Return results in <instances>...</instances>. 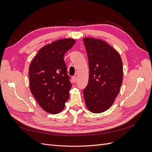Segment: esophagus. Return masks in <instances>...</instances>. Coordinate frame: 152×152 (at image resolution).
Instances as JSON below:
<instances>
[{
	"label": "esophagus",
	"mask_w": 152,
	"mask_h": 152,
	"mask_svg": "<svg viewBox=\"0 0 152 152\" xmlns=\"http://www.w3.org/2000/svg\"><path fill=\"white\" fill-rule=\"evenodd\" d=\"M77 80V77L76 76H73L72 77V82H73V83H75Z\"/></svg>",
	"instance_id": "esophagus-1"
}]
</instances>
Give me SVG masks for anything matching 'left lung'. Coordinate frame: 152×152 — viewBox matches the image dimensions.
<instances>
[{
    "label": "left lung",
    "instance_id": "8db88e82",
    "mask_svg": "<svg viewBox=\"0 0 152 152\" xmlns=\"http://www.w3.org/2000/svg\"><path fill=\"white\" fill-rule=\"evenodd\" d=\"M88 57L89 82L83 93L86 107L100 113L112 107L120 92L123 65L120 54L104 41L83 39Z\"/></svg>",
    "mask_w": 152,
    "mask_h": 152
}]
</instances>
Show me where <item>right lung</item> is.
Wrapping results in <instances>:
<instances>
[{
  "instance_id": "right-lung-1",
  "label": "right lung",
  "mask_w": 152,
  "mask_h": 152,
  "mask_svg": "<svg viewBox=\"0 0 152 152\" xmlns=\"http://www.w3.org/2000/svg\"><path fill=\"white\" fill-rule=\"evenodd\" d=\"M73 39H62L44 45L29 66L30 89L44 111L61 112L69 98L72 84L64 55L75 44Z\"/></svg>"
}]
</instances>
